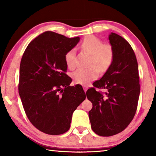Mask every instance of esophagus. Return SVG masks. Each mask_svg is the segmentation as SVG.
Masks as SVG:
<instances>
[{
  "label": "esophagus",
  "instance_id": "1",
  "mask_svg": "<svg viewBox=\"0 0 156 156\" xmlns=\"http://www.w3.org/2000/svg\"><path fill=\"white\" fill-rule=\"evenodd\" d=\"M87 89H88V87L87 86H86V85H84L83 86V89H84V92L87 91Z\"/></svg>",
  "mask_w": 156,
  "mask_h": 156
}]
</instances>
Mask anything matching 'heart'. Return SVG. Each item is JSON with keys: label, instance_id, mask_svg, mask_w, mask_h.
<instances>
[{"label": "heart", "instance_id": "heart-1", "mask_svg": "<svg viewBox=\"0 0 156 156\" xmlns=\"http://www.w3.org/2000/svg\"><path fill=\"white\" fill-rule=\"evenodd\" d=\"M81 48L90 55L89 67L80 68L73 73L75 83L81 84H88L98 76V70L105 72L112 65L113 60V47L103 44L102 41L95 36H88L81 43ZM65 62L69 69H73L76 65L75 51L70 50L65 55Z\"/></svg>", "mask_w": 156, "mask_h": 156}]
</instances>
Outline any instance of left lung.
<instances>
[{
  "instance_id": "8db88e82",
  "label": "left lung",
  "mask_w": 156,
  "mask_h": 156,
  "mask_svg": "<svg viewBox=\"0 0 156 156\" xmlns=\"http://www.w3.org/2000/svg\"><path fill=\"white\" fill-rule=\"evenodd\" d=\"M109 41L113 49L112 65L103 76L87 91L93 107L89 112L92 130L100 136H112L126 128L136 114L140 96L138 62L127 41L112 32Z\"/></svg>"
}]
</instances>
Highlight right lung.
<instances>
[{
    "label": "right lung",
    "mask_w": 156,
    "mask_h": 156,
    "mask_svg": "<svg viewBox=\"0 0 156 156\" xmlns=\"http://www.w3.org/2000/svg\"><path fill=\"white\" fill-rule=\"evenodd\" d=\"M80 41L47 31L31 42L20 65L18 90L26 115L38 130L60 135L70 128L73 113L86 98L80 84L69 86L65 55Z\"/></svg>",
    "instance_id": "obj_1"
}]
</instances>
